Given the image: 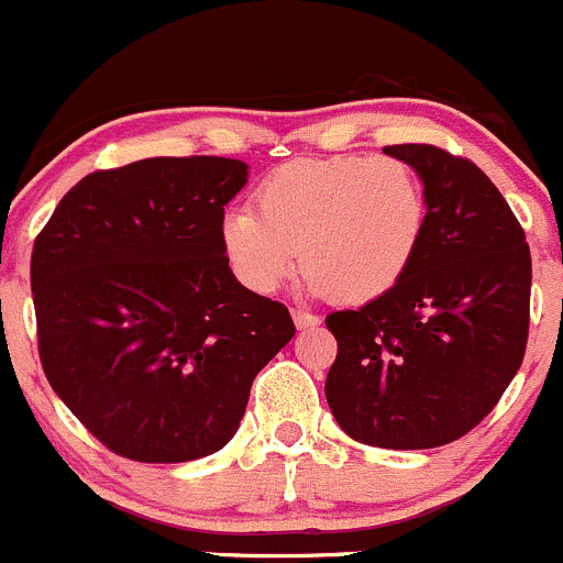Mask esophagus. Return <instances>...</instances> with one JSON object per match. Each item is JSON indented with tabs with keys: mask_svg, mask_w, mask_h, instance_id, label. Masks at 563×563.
I'll use <instances>...</instances> for the list:
<instances>
[{
	"mask_svg": "<svg viewBox=\"0 0 563 563\" xmlns=\"http://www.w3.org/2000/svg\"><path fill=\"white\" fill-rule=\"evenodd\" d=\"M292 320L298 328H314L317 322H320V317L311 314V311L306 309H292Z\"/></svg>",
	"mask_w": 563,
	"mask_h": 563,
	"instance_id": "obj_1",
	"label": "esophagus"
}]
</instances>
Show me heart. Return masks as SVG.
Returning <instances> with one entry per match:
<instances>
[{
  "mask_svg": "<svg viewBox=\"0 0 563 563\" xmlns=\"http://www.w3.org/2000/svg\"><path fill=\"white\" fill-rule=\"evenodd\" d=\"M252 208L221 219V252L252 292H276L300 265L311 292L342 303L386 295L413 263L427 227V188L402 158L333 155L276 166Z\"/></svg>",
  "mask_w": 563,
  "mask_h": 563,
  "instance_id": "obj_1",
  "label": "heart"
}]
</instances>
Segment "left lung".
Segmentation results:
<instances>
[{
  "mask_svg": "<svg viewBox=\"0 0 563 563\" xmlns=\"http://www.w3.org/2000/svg\"><path fill=\"white\" fill-rule=\"evenodd\" d=\"M386 153L424 183V238L386 295L325 317L339 347L325 399L353 441L435 449L468 435L520 369L531 252L473 161L432 144H391Z\"/></svg>",
  "mask_w": 563,
  "mask_h": 563,
  "instance_id": "left-lung-1",
  "label": "left lung"
}]
</instances>
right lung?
I'll use <instances>...</instances> for the list:
<instances>
[{"instance_id": "1", "label": "right lung", "mask_w": 563, "mask_h": 563, "mask_svg": "<svg viewBox=\"0 0 563 563\" xmlns=\"http://www.w3.org/2000/svg\"><path fill=\"white\" fill-rule=\"evenodd\" d=\"M246 164L144 158L76 183L35 238L37 353L109 452L188 463L230 443L257 372L295 336L279 300L235 279L224 205Z\"/></svg>"}]
</instances>
